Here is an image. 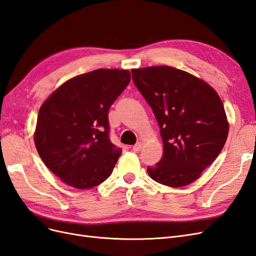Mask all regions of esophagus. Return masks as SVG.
<instances>
[{"label": "esophagus", "mask_w": 256, "mask_h": 256, "mask_svg": "<svg viewBox=\"0 0 256 256\" xmlns=\"http://www.w3.org/2000/svg\"><path fill=\"white\" fill-rule=\"evenodd\" d=\"M142 146H143L142 142H138V143L132 147V150H134V152H140V150H142Z\"/></svg>", "instance_id": "1"}]
</instances>
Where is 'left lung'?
Returning a JSON list of instances; mask_svg holds the SVG:
<instances>
[{"mask_svg": "<svg viewBox=\"0 0 256 256\" xmlns=\"http://www.w3.org/2000/svg\"><path fill=\"white\" fill-rule=\"evenodd\" d=\"M160 127L164 154L147 173L168 187L187 186L219 156L228 134L221 98L210 85L171 66L131 69Z\"/></svg>", "mask_w": 256, "mask_h": 256, "instance_id": "obj_1", "label": "left lung"}]
</instances>
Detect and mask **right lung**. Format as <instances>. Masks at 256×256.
<instances>
[{"instance_id":"add662e5","label":"right lung","mask_w":256,"mask_h":256,"mask_svg":"<svg viewBox=\"0 0 256 256\" xmlns=\"http://www.w3.org/2000/svg\"><path fill=\"white\" fill-rule=\"evenodd\" d=\"M130 79L125 69H96L67 80L42 104L35 146L64 184L90 189L111 175L122 150L109 138L108 113Z\"/></svg>"}]
</instances>
